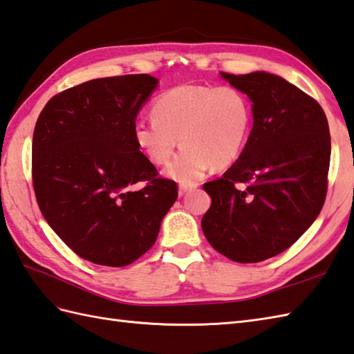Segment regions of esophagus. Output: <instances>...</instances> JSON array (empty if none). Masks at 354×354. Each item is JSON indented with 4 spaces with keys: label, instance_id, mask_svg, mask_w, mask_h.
Segmentation results:
<instances>
[{
    "label": "esophagus",
    "instance_id": "esophagus-1",
    "mask_svg": "<svg viewBox=\"0 0 354 354\" xmlns=\"http://www.w3.org/2000/svg\"><path fill=\"white\" fill-rule=\"evenodd\" d=\"M197 186H198L197 183H192V185H187V183H180V186H178V194H180V195H185L186 192H189V191L195 189V187H197Z\"/></svg>",
    "mask_w": 354,
    "mask_h": 354
}]
</instances>
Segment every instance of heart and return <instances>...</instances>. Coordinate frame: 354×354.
Returning a JSON list of instances; mask_svg holds the SVG:
<instances>
[{"label": "heart", "instance_id": "b5f03b06", "mask_svg": "<svg viewBox=\"0 0 354 354\" xmlns=\"http://www.w3.org/2000/svg\"><path fill=\"white\" fill-rule=\"evenodd\" d=\"M153 118H140L133 136L140 151L180 183H197L214 165L225 168L241 156L250 136L253 109L248 97L233 86L180 84L153 101Z\"/></svg>", "mask_w": 354, "mask_h": 354}]
</instances>
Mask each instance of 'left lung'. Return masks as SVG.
Returning a JSON list of instances; mask_svg holds the SVG:
<instances>
[{
	"label": "left lung",
	"instance_id": "left-lung-1",
	"mask_svg": "<svg viewBox=\"0 0 354 354\" xmlns=\"http://www.w3.org/2000/svg\"><path fill=\"white\" fill-rule=\"evenodd\" d=\"M253 101V129L238 160L203 185L201 219L218 253L257 263L283 253L319 215L327 194L330 131L315 100L279 75L221 73Z\"/></svg>",
	"mask_w": 354,
	"mask_h": 354
}]
</instances>
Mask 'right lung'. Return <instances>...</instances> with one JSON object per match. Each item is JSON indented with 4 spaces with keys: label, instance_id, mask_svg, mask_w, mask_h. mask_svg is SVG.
<instances>
[{
    "label": "right lung",
    "instance_id": "add662e5",
    "mask_svg": "<svg viewBox=\"0 0 354 354\" xmlns=\"http://www.w3.org/2000/svg\"><path fill=\"white\" fill-rule=\"evenodd\" d=\"M157 78H97L54 95L37 118L31 177L46 223L75 254L104 266L130 265L157 239L176 203L139 150L133 125ZM136 183H144L136 189Z\"/></svg>",
    "mask_w": 354,
    "mask_h": 354
}]
</instances>
